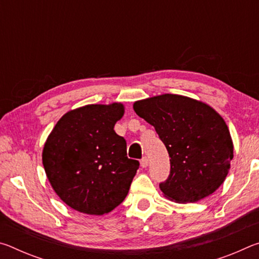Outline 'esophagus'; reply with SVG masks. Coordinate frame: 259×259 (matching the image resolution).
<instances>
[{
    "mask_svg": "<svg viewBox=\"0 0 259 259\" xmlns=\"http://www.w3.org/2000/svg\"><path fill=\"white\" fill-rule=\"evenodd\" d=\"M140 165L143 166V168H146V166L148 165V159L146 156H144L142 160H140Z\"/></svg>",
    "mask_w": 259,
    "mask_h": 259,
    "instance_id": "esophagus-1",
    "label": "esophagus"
}]
</instances>
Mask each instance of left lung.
<instances>
[{"label": "left lung", "instance_id": "obj_1", "mask_svg": "<svg viewBox=\"0 0 259 259\" xmlns=\"http://www.w3.org/2000/svg\"><path fill=\"white\" fill-rule=\"evenodd\" d=\"M155 128L170 156V175L160 188L176 202H196L224 183L233 143L223 117L209 105L165 94L134 104Z\"/></svg>", "mask_w": 259, "mask_h": 259}]
</instances>
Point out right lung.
Returning <instances> with one entry per match:
<instances>
[{"label":"right lung","instance_id":"add662e5","mask_svg":"<svg viewBox=\"0 0 259 259\" xmlns=\"http://www.w3.org/2000/svg\"><path fill=\"white\" fill-rule=\"evenodd\" d=\"M123 105H87L57 122L43 147L47 177L72 209L104 214L128 194L139 162L126 156V142L114 131Z\"/></svg>","mask_w":259,"mask_h":259}]
</instances>
